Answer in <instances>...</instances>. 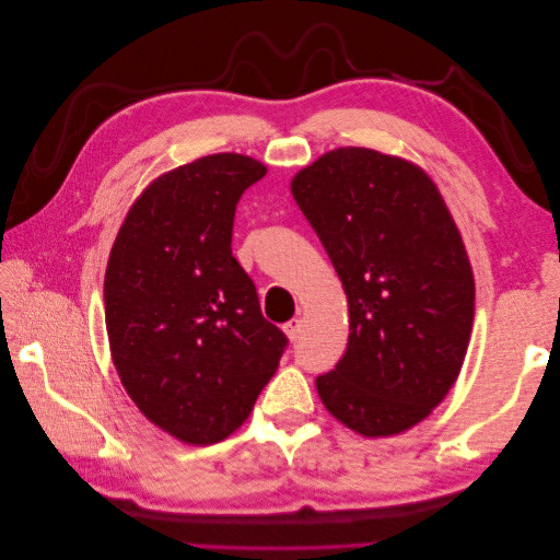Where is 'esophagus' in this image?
Listing matches in <instances>:
<instances>
[{
	"instance_id": "34e87169",
	"label": "esophagus",
	"mask_w": 560,
	"mask_h": 560,
	"mask_svg": "<svg viewBox=\"0 0 560 560\" xmlns=\"http://www.w3.org/2000/svg\"><path fill=\"white\" fill-rule=\"evenodd\" d=\"M282 331L287 334V338H290V341H296L299 334H301V317H294V319H290V322H284Z\"/></svg>"
}]
</instances>
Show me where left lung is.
<instances>
[{"instance_id": "left-lung-1", "label": "left lung", "mask_w": 560, "mask_h": 560, "mask_svg": "<svg viewBox=\"0 0 560 560\" xmlns=\"http://www.w3.org/2000/svg\"><path fill=\"white\" fill-rule=\"evenodd\" d=\"M348 296L346 354L317 376L327 411L364 436L425 420L460 374L474 276L428 173L364 147L327 151L292 179Z\"/></svg>"}]
</instances>
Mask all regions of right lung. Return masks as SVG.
I'll return each instance as SVG.
<instances>
[{"label":"right lung","mask_w":560,"mask_h":560,"mask_svg":"<svg viewBox=\"0 0 560 560\" xmlns=\"http://www.w3.org/2000/svg\"><path fill=\"white\" fill-rule=\"evenodd\" d=\"M264 175L243 154L179 165L132 202L109 252L105 322L118 378L147 420L184 444L238 430L287 346L231 252L235 206Z\"/></svg>","instance_id":"1"}]
</instances>
